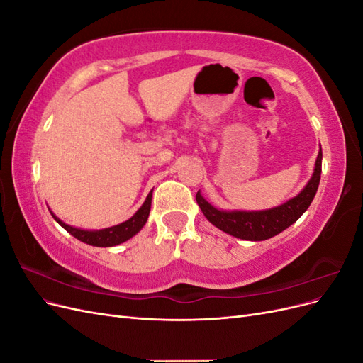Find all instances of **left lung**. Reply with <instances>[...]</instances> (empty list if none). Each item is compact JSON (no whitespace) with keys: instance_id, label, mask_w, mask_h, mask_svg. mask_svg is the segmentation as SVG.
<instances>
[{"instance_id":"left-lung-1","label":"left lung","mask_w":363,"mask_h":363,"mask_svg":"<svg viewBox=\"0 0 363 363\" xmlns=\"http://www.w3.org/2000/svg\"><path fill=\"white\" fill-rule=\"evenodd\" d=\"M321 163L323 151L320 145L313 174L301 192L283 204L265 211H223L208 203L200 191L196 192L195 199L208 223L223 230L224 233L245 240H265L281 233L307 211L320 186Z\"/></svg>"}]
</instances>
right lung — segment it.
I'll return each mask as SVG.
<instances>
[{
	"label": "right lung",
	"instance_id": "right-lung-1",
	"mask_svg": "<svg viewBox=\"0 0 363 363\" xmlns=\"http://www.w3.org/2000/svg\"><path fill=\"white\" fill-rule=\"evenodd\" d=\"M151 199H152V189L150 191L147 200L144 201L138 212L131 216L127 221L121 223L118 225L113 227H107V228H101V230H84V228H79V227H72L69 224H65L60 218H57L51 211L52 218L67 230L68 233H71L74 238H77L79 240L84 244H89L92 247H115L125 242L130 238H133L135 235H138L142 227L145 225L147 219L150 216V211H151Z\"/></svg>",
	"mask_w": 363,
	"mask_h": 363
}]
</instances>
